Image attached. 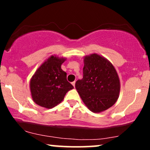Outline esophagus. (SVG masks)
Wrapping results in <instances>:
<instances>
[{"mask_svg": "<svg viewBox=\"0 0 150 150\" xmlns=\"http://www.w3.org/2000/svg\"><path fill=\"white\" fill-rule=\"evenodd\" d=\"M72 85H73V87H75V81H74V82H72Z\"/></svg>", "mask_w": 150, "mask_h": 150, "instance_id": "obj_1", "label": "esophagus"}]
</instances>
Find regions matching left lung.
Listing matches in <instances>:
<instances>
[{"instance_id":"obj_1","label":"left lung","mask_w":150,"mask_h":150,"mask_svg":"<svg viewBox=\"0 0 150 150\" xmlns=\"http://www.w3.org/2000/svg\"><path fill=\"white\" fill-rule=\"evenodd\" d=\"M75 88L84 104L93 113H100L113 106L119 97L120 84L114 66L97 53L84 57L83 77Z\"/></svg>"}]
</instances>
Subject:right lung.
<instances>
[{"instance_id": "add662e5", "label": "right lung", "mask_w": 150, "mask_h": 150, "mask_svg": "<svg viewBox=\"0 0 150 150\" xmlns=\"http://www.w3.org/2000/svg\"><path fill=\"white\" fill-rule=\"evenodd\" d=\"M66 58L56 55L48 58L36 70L30 82L32 100L39 106L52 108L59 104L73 86L61 69Z\"/></svg>"}]
</instances>
